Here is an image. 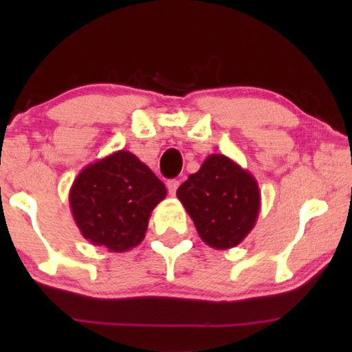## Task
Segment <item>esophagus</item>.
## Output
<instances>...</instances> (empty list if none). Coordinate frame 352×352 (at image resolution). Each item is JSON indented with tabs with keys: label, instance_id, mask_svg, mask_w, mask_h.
I'll return each mask as SVG.
<instances>
[{
	"label": "esophagus",
	"instance_id": "obj_1",
	"mask_svg": "<svg viewBox=\"0 0 352 352\" xmlns=\"http://www.w3.org/2000/svg\"><path fill=\"white\" fill-rule=\"evenodd\" d=\"M166 187H168V192H170V195H175L177 187H179V181L177 179H170L166 182Z\"/></svg>",
	"mask_w": 352,
	"mask_h": 352
}]
</instances>
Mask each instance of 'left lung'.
<instances>
[{
	"label": "left lung",
	"mask_w": 352,
	"mask_h": 352,
	"mask_svg": "<svg viewBox=\"0 0 352 352\" xmlns=\"http://www.w3.org/2000/svg\"><path fill=\"white\" fill-rule=\"evenodd\" d=\"M206 245L229 250L256 224L261 192L252 173L223 153H211L176 192Z\"/></svg>",
	"instance_id": "8db88e82"
}]
</instances>
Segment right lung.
Instances as JSON below:
<instances>
[{
	"mask_svg": "<svg viewBox=\"0 0 352 352\" xmlns=\"http://www.w3.org/2000/svg\"><path fill=\"white\" fill-rule=\"evenodd\" d=\"M166 187L134 153L118 151L80 171L69 201L81 235L94 247L123 253L146 237Z\"/></svg>",
	"mask_w": 352,
	"mask_h": 352,
	"instance_id": "1",
	"label": "right lung"
}]
</instances>
